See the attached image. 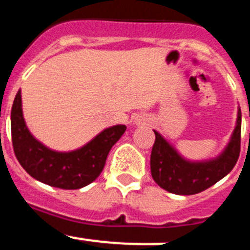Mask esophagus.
<instances>
[{"instance_id": "obj_1", "label": "esophagus", "mask_w": 250, "mask_h": 250, "mask_svg": "<svg viewBox=\"0 0 250 250\" xmlns=\"http://www.w3.org/2000/svg\"><path fill=\"white\" fill-rule=\"evenodd\" d=\"M135 125H147L149 123V120L146 117H137L134 120Z\"/></svg>"}]
</instances>
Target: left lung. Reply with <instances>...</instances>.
<instances>
[{
  "label": "left lung",
  "instance_id": "obj_1",
  "mask_svg": "<svg viewBox=\"0 0 250 250\" xmlns=\"http://www.w3.org/2000/svg\"><path fill=\"white\" fill-rule=\"evenodd\" d=\"M242 113L238 107L236 127L229 144L216 157L192 161L154 129L155 143L150 156L154 181L165 190L178 195H192L208 189L232 171L241 149Z\"/></svg>",
  "mask_w": 250,
  "mask_h": 250
}]
</instances>
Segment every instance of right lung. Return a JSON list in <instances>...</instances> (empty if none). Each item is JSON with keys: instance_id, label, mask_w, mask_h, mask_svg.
I'll return each mask as SVG.
<instances>
[{"instance_id": "add662e5", "label": "right lung", "mask_w": 250, "mask_h": 250, "mask_svg": "<svg viewBox=\"0 0 250 250\" xmlns=\"http://www.w3.org/2000/svg\"><path fill=\"white\" fill-rule=\"evenodd\" d=\"M125 129V125H112L78 149L56 151L39 142L26 127L21 89L11 111L12 143L19 164L36 181L61 189H79L95 181L104 169L111 147Z\"/></svg>"}]
</instances>
